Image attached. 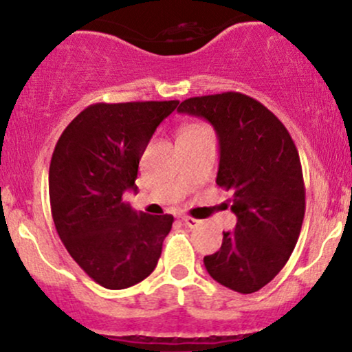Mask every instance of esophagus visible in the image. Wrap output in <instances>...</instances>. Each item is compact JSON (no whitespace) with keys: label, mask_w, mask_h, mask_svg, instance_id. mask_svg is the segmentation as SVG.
I'll use <instances>...</instances> for the list:
<instances>
[{"label":"esophagus","mask_w":352,"mask_h":352,"mask_svg":"<svg viewBox=\"0 0 352 352\" xmlns=\"http://www.w3.org/2000/svg\"><path fill=\"white\" fill-rule=\"evenodd\" d=\"M182 221H184V223L187 225L188 228H199L200 225L204 223V221H201V220H197V218L188 217V215H184V217H182Z\"/></svg>","instance_id":"1"}]
</instances>
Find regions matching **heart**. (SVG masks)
I'll return each mask as SVG.
<instances>
[{
  "label": "heart",
  "mask_w": 352,
  "mask_h": 352,
  "mask_svg": "<svg viewBox=\"0 0 352 352\" xmlns=\"http://www.w3.org/2000/svg\"><path fill=\"white\" fill-rule=\"evenodd\" d=\"M205 129H208V127H207V125H204V124H188V125H185L184 129H182L179 137H182V135L200 134V132H204Z\"/></svg>",
  "instance_id": "obj_1"
}]
</instances>
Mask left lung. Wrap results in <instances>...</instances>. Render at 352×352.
Returning <instances> with one entry per match:
<instances>
[{"instance_id":"left-lung-1","label":"left lung","mask_w":352,"mask_h":352,"mask_svg":"<svg viewBox=\"0 0 352 352\" xmlns=\"http://www.w3.org/2000/svg\"><path fill=\"white\" fill-rule=\"evenodd\" d=\"M177 111L215 127L217 185L233 195L236 227L204 258L205 268L233 292H258L281 272L300 238L306 192L296 145L270 109L241 92L185 99Z\"/></svg>"}]
</instances>
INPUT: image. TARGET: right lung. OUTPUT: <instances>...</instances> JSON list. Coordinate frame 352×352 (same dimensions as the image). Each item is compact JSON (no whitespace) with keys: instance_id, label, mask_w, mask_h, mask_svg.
<instances>
[{"instance_id":"1","label":"right lung","mask_w":352,"mask_h":352,"mask_svg":"<svg viewBox=\"0 0 352 352\" xmlns=\"http://www.w3.org/2000/svg\"><path fill=\"white\" fill-rule=\"evenodd\" d=\"M179 100L98 102L64 129L50 165L51 213L74 261L98 285L124 289L155 270L172 215L137 213L139 160Z\"/></svg>"}]
</instances>
